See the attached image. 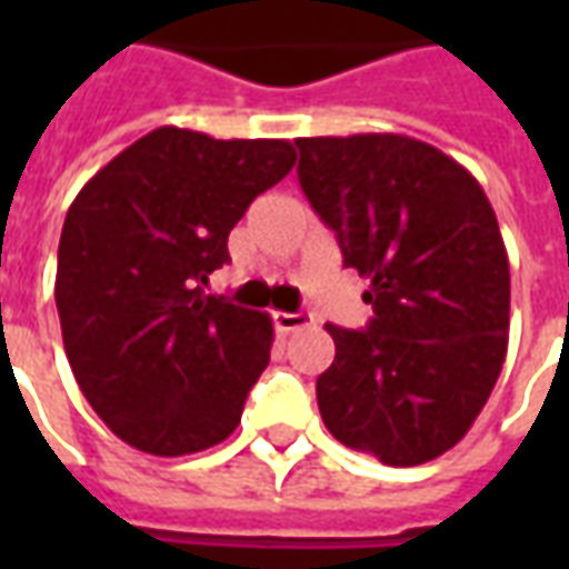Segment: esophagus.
Listing matches in <instances>:
<instances>
[{"label":"esophagus","mask_w":569,"mask_h":569,"mask_svg":"<svg viewBox=\"0 0 569 569\" xmlns=\"http://www.w3.org/2000/svg\"><path fill=\"white\" fill-rule=\"evenodd\" d=\"M273 326H277V332H296V329H301V326H310V313H301V310H296V313H286V310H277L273 313Z\"/></svg>","instance_id":"obj_1"}]
</instances>
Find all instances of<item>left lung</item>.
<instances>
[{
    "label": "left lung",
    "instance_id": "8db88e82",
    "mask_svg": "<svg viewBox=\"0 0 569 569\" xmlns=\"http://www.w3.org/2000/svg\"><path fill=\"white\" fill-rule=\"evenodd\" d=\"M298 182L369 277L362 332L326 326L322 423L353 451L418 466L476 423L509 345V259L476 176L402 133L296 140Z\"/></svg>",
    "mask_w": 569,
    "mask_h": 569
}]
</instances>
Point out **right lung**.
Returning a JSON list of instances; mask_svg holds the SVG:
<instances>
[{
  "label": "right lung",
  "mask_w": 569,
  "mask_h": 569,
  "mask_svg": "<svg viewBox=\"0 0 569 569\" xmlns=\"http://www.w3.org/2000/svg\"><path fill=\"white\" fill-rule=\"evenodd\" d=\"M296 163L286 140L158 128L72 200L57 313L81 393L118 439L154 457L224 441L271 359L268 313L207 296L228 234Z\"/></svg>",
  "instance_id": "obj_1"
}]
</instances>
